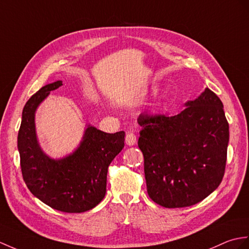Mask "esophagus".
Masks as SVG:
<instances>
[{
    "label": "esophagus",
    "mask_w": 249,
    "mask_h": 249,
    "mask_svg": "<svg viewBox=\"0 0 249 249\" xmlns=\"http://www.w3.org/2000/svg\"><path fill=\"white\" fill-rule=\"evenodd\" d=\"M125 141H126L127 145H129V146L135 145L137 142V137L134 132H127L126 137H125Z\"/></svg>",
    "instance_id": "obj_1"
}]
</instances>
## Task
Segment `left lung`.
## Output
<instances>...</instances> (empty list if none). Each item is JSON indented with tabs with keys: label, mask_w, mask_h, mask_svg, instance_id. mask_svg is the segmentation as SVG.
Here are the masks:
<instances>
[{
	"label": "left lung",
	"mask_w": 249,
	"mask_h": 249,
	"mask_svg": "<svg viewBox=\"0 0 249 249\" xmlns=\"http://www.w3.org/2000/svg\"><path fill=\"white\" fill-rule=\"evenodd\" d=\"M186 106L174 117L144 112L138 118L147 194L165 208L199 203L225 174L229 125L222 101L207 88Z\"/></svg>",
	"instance_id": "1"
}]
</instances>
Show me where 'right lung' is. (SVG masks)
Here are the masks:
<instances>
[{
    "label": "right lung",
    "mask_w": 249,
    "mask_h": 249,
    "mask_svg": "<svg viewBox=\"0 0 249 249\" xmlns=\"http://www.w3.org/2000/svg\"><path fill=\"white\" fill-rule=\"evenodd\" d=\"M61 80L38 90L25 104L18 134L22 176L28 190L45 205L67 213L94 208L106 194L108 166L124 147V131L107 134L89 126L79 147L54 160L40 148L35 130V111Z\"/></svg>",
    "instance_id": "add662e5"
}]
</instances>
